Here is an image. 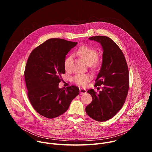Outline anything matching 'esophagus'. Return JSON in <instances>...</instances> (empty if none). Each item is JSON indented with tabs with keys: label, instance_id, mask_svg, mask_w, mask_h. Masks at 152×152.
<instances>
[{
	"label": "esophagus",
	"instance_id": "34e87169",
	"mask_svg": "<svg viewBox=\"0 0 152 152\" xmlns=\"http://www.w3.org/2000/svg\"><path fill=\"white\" fill-rule=\"evenodd\" d=\"M79 91H80V94H84L86 93V90L84 88H79Z\"/></svg>",
	"mask_w": 152,
	"mask_h": 152
}]
</instances>
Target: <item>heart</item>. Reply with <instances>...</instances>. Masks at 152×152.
Instances as JSON below:
<instances>
[{
  "label": "heart",
  "mask_w": 152,
  "mask_h": 152,
  "mask_svg": "<svg viewBox=\"0 0 152 152\" xmlns=\"http://www.w3.org/2000/svg\"><path fill=\"white\" fill-rule=\"evenodd\" d=\"M75 53L82 58L85 62L88 64H92L93 68H97L100 64V60L97 58L98 52L97 50L89 46H82L79 47L75 52ZM72 56H69L64 60V66L66 72L71 70V62ZM91 76L87 74H76L72 78V81L76 84L80 86H85L90 81Z\"/></svg>",
  "instance_id": "heart-1"
}]
</instances>
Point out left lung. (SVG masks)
<instances>
[{"label":"left lung","mask_w":152,"mask_h":152,"mask_svg":"<svg viewBox=\"0 0 152 152\" xmlns=\"http://www.w3.org/2000/svg\"><path fill=\"white\" fill-rule=\"evenodd\" d=\"M100 42L103 49V62L94 86L102 85L98 94L88 90L92 102L85 108L86 114L97 121H104L115 116L123 106L129 86V70L124 55L116 43L106 36L89 38Z\"/></svg>","instance_id":"8db88e82"}]
</instances>
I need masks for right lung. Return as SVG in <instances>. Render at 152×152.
<instances>
[{"label":"right lung","mask_w":152,"mask_h":152,"mask_svg":"<svg viewBox=\"0 0 152 152\" xmlns=\"http://www.w3.org/2000/svg\"><path fill=\"white\" fill-rule=\"evenodd\" d=\"M77 43L50 38L35 48L28 59L24 73L28 97L34 110L43 117L53 118L62 115L79 94L75 85L58 87L61 75L66 73V55Z\"/></svg>","instance_id":"add662e5"}]
</instances>
